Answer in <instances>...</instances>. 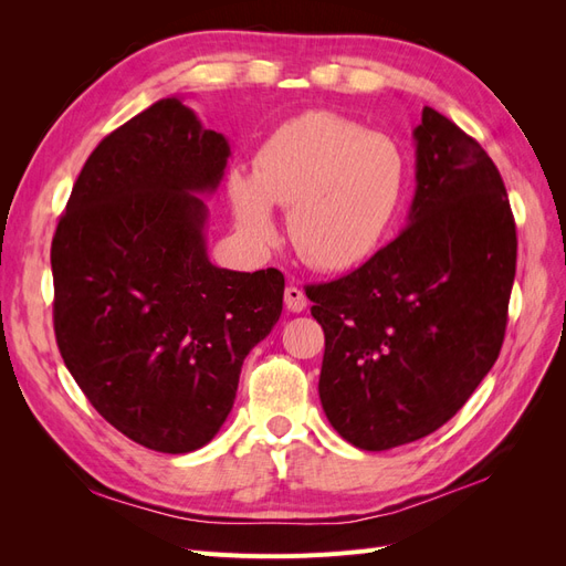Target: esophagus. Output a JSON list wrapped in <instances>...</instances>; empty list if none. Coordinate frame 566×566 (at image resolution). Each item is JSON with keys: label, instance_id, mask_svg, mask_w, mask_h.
I'll list each match as a JSON object with an SVG mask.
<instances>
[{"label": "esophagus", "instance_id": "34e87169", "mask_svg": "<svg viewBox=\"0 0 566 566\" xmlns=\"http://www.w3.org/2000/svg\"><path fill=\"white\" fill-rule=\"evenodd\" d=\"M285 306H287V312H295V314L304 312L306 310V295L295 285L285 287Z\"/></svg>", "mask_w": 566, "mask_h": 566}]
</instances>
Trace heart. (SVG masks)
<instances>
[{"mask_svg": "<svg viewBox=\"0 0 566 566\" xmlns=\"http://www.w3.org/2000/svg\"><path fill=\"white\" fill-rule=\"evenodd\" d=\"M406 165L389 136L312 111L269 134L252 175L231 177L235 224L256 248L276 243L271 208L287 210V235L323 271L361 264L380 245L403 193Z\"/></svg>", "mask_w": 566, "mask_h": 566, "instance_id": "b5f03b06", "label": "heart"}]
</instances>
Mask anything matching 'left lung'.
<instances>
[{
	"label": "left lung",
	"instance_id": "1",
	"mask_svg": "<svg viewBox=\"0 0 566 566\" xmlns=\"http://www.w3.org/2000/svg\"><path fill=\"white\" fill-rule=\"evenodd\" d=\"M413 142L406 229L347 276L306 285L325 333L321 406L364 451L418 441L465 406L501 354L515 281L499 167L434 108Z\"/></svg>",
	"mask_w": 566,
	"mask_h": 566
}]
</instances>
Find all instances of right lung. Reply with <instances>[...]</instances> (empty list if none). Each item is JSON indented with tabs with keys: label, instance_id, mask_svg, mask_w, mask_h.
I'll return each instance as SVG.
<instances>
[{
	"label": "right lung",
	"instance_id": "1",
	"mask_svg": "<svg viewBox=\"0 0 566 566\" xmlns=\"http://www.w3.org/2000/svg\"><path fill=\"white\" fill-rule=\"evenodd\" d=\"M231 146L181 96L101 142L51 243L54 331L84 397L115 430L191 453L229 418L250 349L283 312L279 269L210 262L208 202Z\"/></svg>",
	"mask_w": 566,
	"mask_h": 566
}]
</instances>
